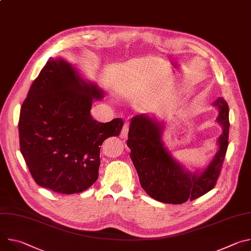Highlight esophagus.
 <instances>
[{"label":"esophagus","mask_w":251,"mask_h":251,"mask_svg":"<svg viewBox=\"0 0 251 251\" xmlns=\"http://www.w3.org/2000/svg\"><path fill=\"white\" fill-rule=\"evenodd\" d=\"M128 132H129V123H128V122H126V123L124 124V126H123L122 130H121L120 137H121L122 139H126V138H127V136H128Z\"/></svg>","instance_id":"obj_1"}]
</instances>
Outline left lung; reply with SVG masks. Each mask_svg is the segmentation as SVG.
<instances>
[{
    "label": "left lung",
    "instance_id": "obj_1",
    "mask_svg": "<svg viewBox=\"0 0 251 251\" xmlns=\"http://www.w3.org/2000/svg\"><path fill=\"white\" fill-rule=\"evenodd\" d=\"M214 106L220 109L217 121L224 131L218 140V153L202 172L191 173L174 160L162 141L163 123L146 114L131 119L127 140L130 158L141 187L151 198L181 204L203 196L216 186L228 146L229 120L228 105L224 98H219Z\"/></svg>",
    "mask_w": 251,
    "mask_h": 251
}]
</instances>
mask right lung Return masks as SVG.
Wrapping results in <instances>:
<instances>
[{"mask_svg":"<svg viewBox=\"0 0 251 251\" xmlns=\"http://www.w3.org/2000/svg\"><path fill=\"white\" fill-rule=\"evenodd\" d=\"M103 92L75 66L50 58L32 82L20 113L21 153L34 182L58 194L90 188L98 178L100 146L119 136L123 121L100 123L90 115Z\"/></svg>","mask_w":251,"mask_h":251,"instance_id":"right-lung-1","label":"right lung"}]
</instances>
